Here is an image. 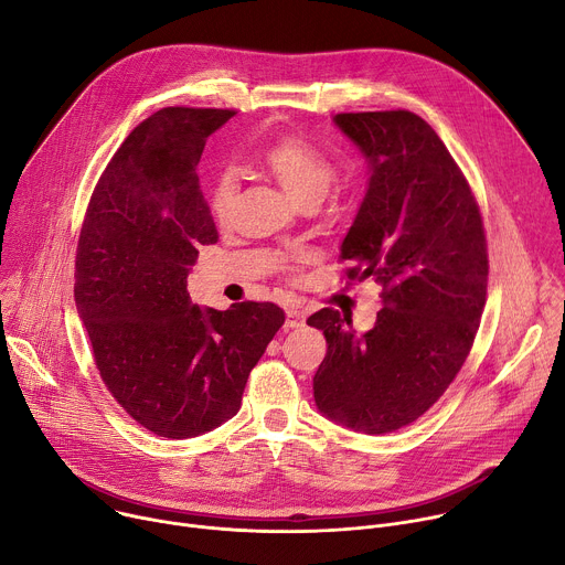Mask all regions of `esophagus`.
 Masks as SVG:
<instances>
[{
  "label": "esophagus",
  "instance_id": "34e87169",
  "mask_svg": "<svg viewBox=\"0 0 565 565\" xmlns=\"http://www.w3.org/2000/svg\"><path fill=\"white\" fill-rule=\"evenodd\" d=\"M303 327V313L299 309H286V329H299Z\"/></svg>",
  "mask_w": 565,
  "mask_h": 565
}]
</instances>
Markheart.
I'll use <instances>...</instances> for the list:
<instances>
[{
	"mask_svg": "<svg viewBox=\"0 0 565 565\" xmlns=\"http://www.w3.org/2000/svg\"><path fill=\"white\" fill-rule=\"evenodd\" d=\"M262 162L297 204H320L335 182L331 160L299 135H279L273 139L262 150ZM236 195V173L232 169L221 171L210 186V210L218 223L230 218Z\"/></svg>",
	"mask_w": 565,
	"mask_h": 565,
	"instance_id": "obj_1",
	"label": "heart"
}]
</instances>
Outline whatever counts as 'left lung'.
I'll return each instance as SVG.
<instances>
[{
    "label": "left lung",
    "mask_w": 565,
    "mask_h": 565,
    "mask_svg": "<svg viewBox=\"0 0 565 565\" xmlns=\"http://www.w3.org/2000/svg\"><path fill=\"white\" fill-rule=\"evenodd\" d=\"M333 124L367 162V191L340 259L374 277L383 309L370 331L322 309L313 376L320 413L355 433H394L446 392L473 347L487 301V238L471 189L437 132L415 113H344Z\"/></svg>",
    "instance_id": "8db88e82"
}]
</instances>
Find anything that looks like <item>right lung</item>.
I'll use <instances>...</instances> for the list:
<instances>
[{
  "label": "right lung",
  "mask_w": 565,
  "mask_h": 565,
  "mask_svg": "<svg viewBox=\"0 0 565 565\" xmlns=\"http://www.w3.org/2000/svg\"><path fill=\"white\" fill-rule=\"evenodd\" d=\"M234 115L164 108L141 121L100 175L78 238L74 299L96 370L158 437L189 439L232 419L284 324L270 301L216 311L186 292L198 247L218 241L198 162Z\"/></svg>",
  "instance_id": "right-lung-1"
}]
</instances>
